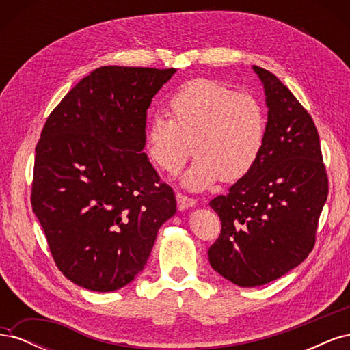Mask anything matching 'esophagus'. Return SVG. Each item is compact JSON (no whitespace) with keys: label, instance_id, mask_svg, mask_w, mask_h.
<instances>
[{"label":"esophagus","instance_id":"1","mask_svg":"<svg viewBox=\"0 0 350 350\" xmlns=\"http://www.w3.org/2000/svg\"><path fill=\"white\" fill-rule=\"evenodd\" d=\"M176 203H178L179 210H185V208L193 207L196 204V200L183 194V193H176Z\"/></svg>","mask_w":350,"mask_h":350}]
</instances>
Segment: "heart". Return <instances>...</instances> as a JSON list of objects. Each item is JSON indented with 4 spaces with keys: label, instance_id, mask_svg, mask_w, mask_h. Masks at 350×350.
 <instances>
[{
    "label": "heart",
    "instance_id": "b5f03b06",
    "mask_svg": "<svg viewBox=\"0 0 350 350\" xmlns=\"http://www.w3.org/2000/svg\"><path fill=\"white\" fill-rule=\"evenodd\" d=\"M171 120L154 115L147 125L146 153L163 172L174 174L197 154L183 183L203 189L219 178L234 183L256 166L266 142V111L250 93L213 80L185 83L167 100Z\"/></svg>",
    "mask_w": 350,
    "mask_h": 350
}]
</instances>
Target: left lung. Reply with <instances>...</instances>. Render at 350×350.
Returning a JSON list of instances; mask_svg holds the SVG:
<instances>
[{
  "instance_id": "1",
  "label": "left lung",
  "mask_w": 350,
  "mask_h": 350,
  "mask_svg": "<svg viewBox=\"0 0 350 350\" xmlns=\"http://www.w3.org/2000/svg\"><path fill=\"white\" fill-rule=\"evenodd\" d=\"M252 68L266 93V142L251 172L210 201L221 230L207 252L210 266L241 288L276 280L308 257L328 194L311 115L274 74Z\"/></svg>"
}]
</instances>
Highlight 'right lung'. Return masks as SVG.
<instances>
[{
    "mask_svg": "<svg viewBox=\"0 0 350 350\" xmlns=\"http://www.w3.org/2000/svg\"><path fill=\"white\" fill-rule=\"evenodd\" d=\"M175 71L96 68L42 130L31 208L57 267L84 289L112 292L134 280L175 215L174 189L143 153L147 109Z\"/></svg>",
    "mask_w": 350,
    "mask_h": 350,
    "instance_id": "add662e5",
    "label": "right lung"
}]
</instances>
